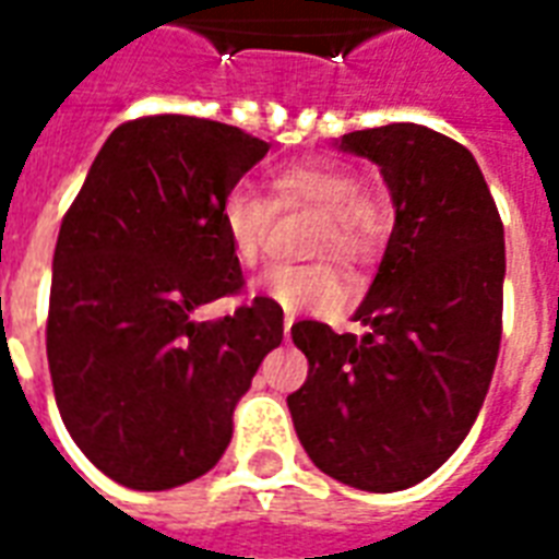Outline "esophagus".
<instances>
[{
	"label": "esophagus",
	"instance_id": "obj_1",
	"mask_svg": "<svg viewBox=\"0 0 559 559\" xmlns=\"http://www.w3.org/2000/svg\"><path fill=\"white\" fill-rule=\"evenodd\" d=\"M296 323V317L284 314V338H290V326Z\"/></svg>",
	"mask_w": 559,
	"mask_h": 559
}]
</instances>
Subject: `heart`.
I'll return each instance as SVG.
<instances>
[{
	"label": "heart",
	"mask_w": 559,
	"mask_h": 559,
	"mask_svg": "<svg viewBox=\"0 0 559 559\" xmlns=\"http://www.w3.org/2000/svg\"><path fill=\"white\" fill-rule=\"evenodd\" d=\"M317 209L320 221L311 254L335 257L350 269H374L395 236V206L383 191L362 188L359 173L338 160H293L269 176V200L251 188H230L221 200V230L236 263L251 269L266 248L275 209ZM257 293L281 311H338L347 302V284L332 260L302 266H272L257 278Z\"/></svg>",
	"instance_id": "obj_1"
}]
</instances>
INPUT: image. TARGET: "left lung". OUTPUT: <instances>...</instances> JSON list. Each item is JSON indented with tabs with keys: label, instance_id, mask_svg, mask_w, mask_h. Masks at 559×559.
<instances>
[{
	"label": "left lung",
	"instance_id": "left-lung-1",
	"mask_svg": "<svg viewBox=\"0 0 559 559\" xmlns=\"http://www.w3.org/2000/svg\"><path fill=\"white\" fill-rule=\"evenodd\" d=\"M395 203V236L356 320L365 335L299 320L308 380L287 395L308 457L359 491L428 479L467 437L503 335V221L479 164L431 128L353 131Z\"/></svg>",
	"mask_w": 559,
	"mask_h": 559
}]
</instances>
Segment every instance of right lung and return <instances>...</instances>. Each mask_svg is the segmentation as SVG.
<instances>
[{"label": "right lung", "instance_id": "obj_1", "mask_svg": "<svg viewBox=\"0 0 559 559\" xmlns=\"http://www.w3.org/2000/svg\"><path fill=\"white\" fill-rule=\"evenodd\" d=\"M266 152L212 119H131L62 218L47 314L56 407L83 455L126 488L167 491L215 467L236 401L284 338L266 296L194 320L242 293L221 200Z\"/></svg>", "mask_w": 559, "mask_h": 559}]
</instances>
